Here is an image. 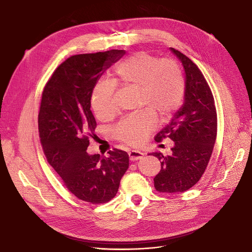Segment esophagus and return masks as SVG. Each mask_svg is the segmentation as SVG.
Masks as SVG:
<instances>
[{
	"label": "esophagus",
	"mask_w": 252,
	"mask_h": 252,
	"mask_svg": "<svg viewBox=\"0 0 252 252\" xmlns=\"http://www.w3.org/2000/svg\"><path fill=\"white\" fill-rule=\"evenodd\" d=\"M128 156H129L130 161L133 162V161H139V159H141L144 157V154L139 151H130L128 153Z\"/></svg>",
	"instance_id": "34e87169"
}]
</instances>
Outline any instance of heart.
<instances>
[{
    "label": "heart",
    "instance_id": "b5f03b06",
    "mask_svg": "<svg viewBox=\"0 0 252 252\" xmlns=\"http://www.w3.org/2000/svg\"><path fill=\"white\" fill-rule=\"evenodd\" d=\"M117 85L138 88L139 105L147 106L123 120L114 128L116 138L129 146L140 145L157 125L155 113L166 121L180 107L185 94V78L177 61L158 59L145 52H135L120 62L112 71ZM114 85L100 81L91 94V105L99 120H107L116 112Z\"/></svg>",
    "mask_w": 252,
    "mask_h": 252
}]
</instances>
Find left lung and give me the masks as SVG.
<instances>
[{"label":"left lung","instance_id":"8db88e82","mask_svg":"<svg viewBox=\"0 0 252 252\" xmlns=\"http://www.w3.org/2000/svg\"><path fill=\"white\" fill-rule=\"evenodd\" d=\"M170 50L184 67V103L155 136L158 143L170 138L174 142L172 154L149 155L157 157L162 166L154 178L156 190L181 193L196 184L209 163L217 135V113L211 89L197 65L180 51Z\"/></svg>","mask_w":252,"mask_h":252}]
</instances>
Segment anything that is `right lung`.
Listing matches in <instances>:
<instances>
[{"label":"right lung","mask_w":252,"mask_h":252,"mask_svg":"<svg viewBox=\"0 0 252 252\" xmlns=\"http://www.w3.org/2000/svg\"><path fill=\"white\" fill-rule=\"evenodd\" d=\"M125 54L113 49L71 56L57 67L42 94L38 128L44 154L66 188L93 204L116 196L128 168L125 151L113 149L107 157L86 152L88 136L96 127L90 110L93 89Z\"/></svg>","instance_id":"add662e5"}]
</instances>
